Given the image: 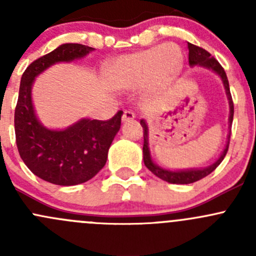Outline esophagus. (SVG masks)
<instances>
[{"instance_id":"1","label":"esophagus","mask_w":256,"mask_h":256,"mask_svg":"<svg viewBox=\"0 0 256 256\" xmlns=\"http://www.w3.org/2000/svg\"><path fill=\"white\" fill-rule=\"evenodd\" d=\"M135 118H136L135 112H131V110H125L122 114V121H130V120H134Z\"/></svg>"}]
</instances>
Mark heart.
I'll use <instances>...</instances> for the list:
<instances>
[{"label": "heart", "instance_id": "obj_1", "mask_svg": "<svg viewBox=\"0 0 256 256\" xmlns=\"http://www.w3.org/2000/svg\"><path fill=\"white\" fill-rule=\"evenodd\" d=\"M182 63V54L174 44H164L122 56L114 60L106 78L116 90L132 89L144 84L150 89L168 82Z\"/></svg>", "mask_w": 256, "mask_h": 256}]
</instances>
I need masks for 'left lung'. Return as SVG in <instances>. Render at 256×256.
<instances>
[{"label":"left lung","mask_w":256,"mask_h":256,"mask_svg":"<svg viewBox=\"0 0 256 256\" xmlns=\"http://www.w3.org/2000/svg\"><path fill=\"white\" fill-rule=\"evenodd\" d=\"M188 62H190V66H202L204 68L210 69V70L216 72L219 76H220L222 80H223L224 88H226V96H228L229 100V106H230V116H229V125L232 126V122H233V115H234V104L233 99H232L230 94V88H229V82L228 78H226V74L224 72L223 66L219 64V62L216 60L214 56H212V54L206 50V49L198 47V46L192 44V43H188ZM141 126L144 128V166L158 178L166 180V182L174 183V184H188V183L197 182V180H202V178L207 177L208 174H210L216 167L220 164V162L223 161L224 157H226V152H228L229 147V141H230V134L228 136V144H226V148H224L223 154H220L218 160L216 161V164H213L212 166L206 167V168H200V170H187V171H168V170L161 168V167L156 166V164L152 162L151 156H150V150H148V128H147L146 122L144 120L140 121Z\"/></svg>","instance_id":"1"}]
</instances>
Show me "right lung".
Listing matches in <instances>:
<instances>
[{
    "label": "right lung",
    "mask_w": 256,
    "mask_h": 256,
    "mask_svg": "<svg viewBox=\"0 0 256 256\" xmlns=\"http://www.w3.org/2000/svg\"><path fill=\"white\" fill-rule=\"evenodd\" d=\"M92 50L78 43L62 44L32 62L20 79L14 109L18 152L36 176L53 184L74 186L92 180L106 164L110 144L120 130L122 112L105 121L82 118L62 131L48 130L36 118L30 98L36 76L54 63L72 62Z\"/></svg>",
    "instance_id": "obj_1"
}]
</instances>
